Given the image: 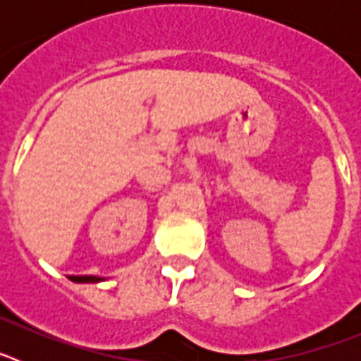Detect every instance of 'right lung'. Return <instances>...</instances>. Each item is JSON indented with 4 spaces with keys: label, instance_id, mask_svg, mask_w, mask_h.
<instances>
[{
    "label": "right lung",
    "instance_id": "add662e5",
    "mask_svg": "<svg viewBox=\"0 0 361 361\" xmlns=\"http://www.w3.org/2000/svg\"><path fill=\"white\" fill-rule=\"evenodd\" d=\"M72 282L78 283H95V282H103V276H92V275H85V276H70Z\"/></svg>",
    "mask_w": 361,
    "mask_h": 361
}]
</instances>
